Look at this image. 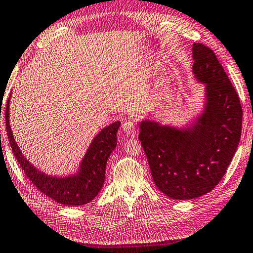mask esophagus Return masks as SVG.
<instances>
[{"label": "esophagus", "mask_w": 253, "mask_h": 253, "mask_svg": "<svg viewBox=\"0 0 253 253\" xmlns=\"http://www.w3.org/2000/svg\"><path fill=\"white\" fill-rule=\"evenodd\" d=\"M122 127H123V131L126 132L127 135H132V137H134V135L137 134V126H135L134 122L130 119H127L124 121Z\"/></svg>", "instance_id": "34e87169"}]
</instances>
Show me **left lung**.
<instances>
[{
	"instance_id": "left-lung-1",
	"label": "left lung",
	"mask_w": 253,
	"mask_h": 253,
	"mask_svg": "<svg viewBox=\"0 0 253 253\" xmlns=\"http://www.w3.org/2000/svg\"><path fill=\"white\" fill-rule=\"evenodd\" d=\"M192 57L193 76L205 84L200 115L183 127L151 120L139 124V140L155 184L175 200L196 199L219 183L238 149L242 130L240 98L215 53L197 42Z\"/></svg>"
}]
</instances>
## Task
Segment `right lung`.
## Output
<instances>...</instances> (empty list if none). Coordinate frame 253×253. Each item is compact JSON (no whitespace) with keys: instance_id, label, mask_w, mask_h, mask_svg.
Segmentation results:
<instances>
[{"instance_id":"obj_1","label":"right lung","mask_w":253,"mask_h":253,"mask_svg":"<svg viewBox=\"0 0 253 253\" xmlns=\"http://www.w3.org/2000/svg\"><path fill=\"white\" fill-rule=\"evenodd\" d=\"M11 97V95H10ZM10 98L5 105V126L11 148L26 176L36 188L45 196L49 197L56 203L65 206H83L91 200L99 193L105 181V169L107 159L112 151L118 145L116 133L121 122L116 121L105 126L87 149V153L81 161L78 170L68 176H53L42 173L36 169L32 163L27 161L19 148L10 126L9 111Z\"/></svg>"}]
</instances>
